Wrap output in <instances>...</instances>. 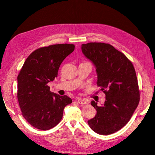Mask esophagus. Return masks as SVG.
I'll list each match as a JSON object with an SVG mask.
<instances>
[{"instance_id": "34e87169", "label": "esophagus", "mask_w": 155, "mask_h": 155, "mask_svg": "<svg viewBox=\"0 0 155 155\" xmlns=\"http://www.w3.org/2000/svg\"><path fill=\"white\" fill-rule=\"evenodd\" d=\"M78 102L80 104H83V105L87 104V101L85 99H79V100H78Z\"/></svg>"}]
</instances>
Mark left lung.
<instances>
[{"label":"left lung","mask_w":155,"mask_h":155,"mask_svg":"<svg viewBox=\"0 0 155 155\" xmlns=\"http://www.w3.org/2000/svg\"><path fill=\"white\" fill-rule=\"evenodd\" d=\"M82 51L96 68L97 86L105 94L104 105H91L95 116L88 120L93 131L102 135L116 133L131 118L140 102V91L133 63L112 45L88 43L82 45Z\"/></svg>","instance_id":"8db88e82"}]
</instances>
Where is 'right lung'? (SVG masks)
Wrapping results in <instances>:
<instances>
[{
	"instance_id": "1",
	"label": "right lung",
	"mask_w": 155,
	"mask_h": 155,
	"mask_svg": "<svg viewBox=\"0 0 155 155\" xmlns=\"http://www.w3.org/2000/svg\"><path fill=\"white\" fill-rule=\"evenodd\" d=\"M75 45L58 44L37 49L27 58L18 76V99L22 114L33 127L50 129L62 119L72 102L67 95L51 92L48 83L58 76L60 64Z\"/></svg>"
}]
</instances>
